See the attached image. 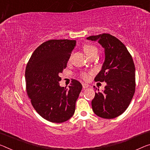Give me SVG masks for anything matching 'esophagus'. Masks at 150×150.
<instances>
[{
  "label": "esophagus",
  "instance_id": "34e87169",
  "mask_svg": "<svg viewBox=\"0 0 150 150\" xmlns=\"http://www.w3.org/2000/svg\"><path fill=\"white\" fill-rule=\"evenodd\" d=\"M82 87L83 88H87L89 87V85L88 84H86V83H82Z\"/></svg>",
  "mask_w": 150,
  "mask_h": 150
}]
</instances>
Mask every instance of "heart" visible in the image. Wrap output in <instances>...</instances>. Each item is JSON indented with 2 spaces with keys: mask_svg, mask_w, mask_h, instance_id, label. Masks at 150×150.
<instances>
[{
  "mask_svg": "<svg viewBox=\"0 0 150 150\" xmlns=\"http://www.w3.org/2000/svg\"><path fill=\"white\" fill-rule=\"evenodd\" d=\"M83 50H84L85 54H86L88 57L92 54H95V53L97 54L98 52V49L95 47V46L88 44H86L83 46ZM81 76L84 80H88L90 77V74L84 72L81 74Z\"/></svg>",
  "mask_w": 150,
  "mask_h": 150,
  "instance_id": "heart-1",
  "label": "heart"
}]
</instances>
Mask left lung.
Listing matches in <instances>:
<instances>
[{"label":"left lung","instance_id":"left-lung-1","mask_svg":"<svg viewBox=\"0 0 150 150\" xmlns=\"http://www.w3.org/2000/svg\"><path fill=\"white\" fill-rule=\"evenodd\" d=\"M87 40L98 41L105 49L102 69L94 78L105 82L103 92L95 93L92 100L94 113L104 119H113L125 112L135 90V68L132 57L125 45L108 33L90 36ZM94 88H97L94 86Z\"/></svg>","mask_w":150,"mask_h":150}]
</instances>
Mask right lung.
Returning <instances> with one entry per match:
<instances>
[{
    "instance_id": "right-lung-1",
    "label": "right lung",
    "mask_w": 150,
    "mask_h": 150,
    "mask_svg": "<svg viewBox=\"0 0 150 150\" xmlns=\"http://www.w3.org/2000/svg\"><path fill=\"white\" fill-rule=\"evenodd\" d=\"M76 41L51 40L34 51L27 64V95L38 113L52 123H63L73 116L82 86L72 80L69 88L61 87L59 74L67 66Z\"/></svg>"
}]
</instances>
